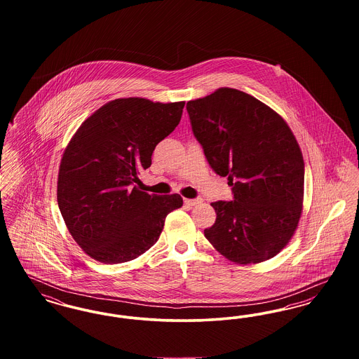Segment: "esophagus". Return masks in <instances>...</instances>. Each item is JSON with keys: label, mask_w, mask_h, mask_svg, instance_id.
I'll return each instance as SVG.
<instances>
[{"label": "esophagus", "mask_w": 359, "mask_h": 359, "mask_svg": "<svg viewBox=\"0 0 359 359\" xmlns=\"http://www.w3.org/2000/svg\"><path fill=\"white\" fill-rule=\"evenodd\" d=\"M203 202L202 198H196V199H184V203L188 205H198Z\"/></svg>", "instance_id": "obj_1"}]
</instances>
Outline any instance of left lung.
<instances>
[{"mask_svg":"<svg viewBox=\"0 0 359 359\" xmlns=\"http://www.w3.org/2000/svg\"><path fill=\"white\" fill-rule=\"evenodd\" d=\"M187 111L208 164L227 176L234 194V201L211 203L217 221L205 238L242 265L278 255L297 229L304 199V160L288 123L230 87L188 101Z\"/></svg>","mask_w":359,"mask_h":359,"instance_id":"obj_1","label":"left lung"}]
</instances>
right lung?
Instances as JSON below:
<instances>
[{
  "instance_id": "add662e5",
  "label": "right lung",
  "mask_w": 359,
  "mask_h": 359,
  "mask_svg": "<svg viewBox=\"0 0 359 359\" xmlns=\"http://www.w3.org/2000/svg\"><path fill=\"white\" fill-rule=\"evenodd\" d=\"M184 101L118 98L104 103L69 140L57 175V205L69 234L103 264L135 259L160 237L179 194L149 195L133 183L156 145L179 125Z\"/></svg>"
}]
</instances>
